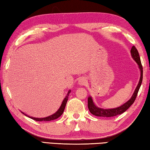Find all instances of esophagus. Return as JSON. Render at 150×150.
<instances>
[{
  "label": "esophagus",
  "mask_w": 150,
  "mask_h": 150,
  "mask_svg": "<svg viewBox=\"0 0 150 150\" xmlns=\"http://www.w3.org/2000/svg\"><path fill=\"white\" fill-rule=\"evenodd\" d=\"M86 83H87L86 79L84 77H81L78 81L79 84H80V85H81V86H84L86 84Z\"/></svg>",
  "instance_id": "1"
}]
</instances>
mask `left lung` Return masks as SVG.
<instances>
[{
  "mask_svg": "<svg viewBox=\"0 0 150 150\" xmlns=\"http://www.w3.org/2000/svg\"><path fill=\"white\" fill-rule=\"evenodd\" d=\"M130 53H131V56L132 57V58L134 59V61L136 62H137L140 70V78L139 82H138V85L137 86V88H136L132 97L130 98V100H128L126 103H125L124 104L119 106L118 108H112V109H103V108L97 107V106L95 105L94 103L93 102L92 97L89 96L88 98V108L90 112H91L92 115H94L95 116H98V117H111L120 115V114L124 113L125 111L127 110L130 107V105L134 103V100H136V98H137V96L138 94V91H139L140 89L142 82L143 68L141 64L139 54H138L137 49L134 46H133L132 47L131 50H130Z\"/></svg>",
  "mask_w": 150,
  "mask_h": 150,
  "instance_id": "left-lung-1",
  "label": "left lung"
}]
</instances>
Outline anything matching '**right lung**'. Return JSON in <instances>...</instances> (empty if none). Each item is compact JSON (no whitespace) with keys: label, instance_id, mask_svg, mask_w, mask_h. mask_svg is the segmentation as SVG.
<instances>
[{"label":"right lung","instance_id":"obj_1","mask_svg":"<svg viewBox=\"0 0 150 150\" xmlns=\"http://www.w3.org/2000/svg\"><path fill=\"white\" fill-rule=\"evenodd\" d=\"M70 92H71V91L69 90V91H68V92H67V94L66 95V98H65L63 100V102H62L60 108H59L58 109V110L55 113H54L53 115H51L50 116L47 117H44V118H36V117H30V116L27 115L26 114H25L23 112H21V113L24 114L25 115L29 117V118H31L32 119H33V120L37 121H52V120H54V119H58L59 117H60L62 115V113H64V109H65V108H66V103H67V102L68 98H69Z\"/></svg>","mask_w":150,"mask_h":150}]
</instances>
